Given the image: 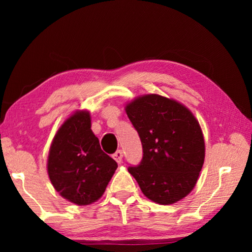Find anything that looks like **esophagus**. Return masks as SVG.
Segmentation results:
<instances>
[{
    "mask_svg": "<svg viewBox=\"0 0 252 252\" xmlns=\"http://www.w3.org/2000/svg\"><path fill=\"white\" fill-rule=\"evenodd\" d=\"M112 157H113V159L118 162V163H120V162L122 161L123 153H122V151H121V150H118L116 153H114V155H113Z\"/></svg>",
    "mask_w": 252,
    "mask_h": 252,
    "instance_id": "obj_1",
    "label": "esophagus"
}]
</instances>
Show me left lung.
I'll return each mask as SVG.
<instances>
[{"label":"left lung","instance_id":"1","mask_svg":"<svg viewBox=\"0 0 252 252\" xmlns=\"http://www.w3.org/2000/svg\"><path fill=\"white\" fill-rule=\"evenodd\" d=\"M126 112L143 149L140 164L127 170L143 194L164 206L187 197L198 181L206 150L192 112L159 94L135 97L126 105Z\"/></svg>","mask_w":252,"mask_h":252}]
</instances>
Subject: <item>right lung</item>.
<instances>
[{
	"mask_svg": "<svg viewBox=\"0 0 252 252\" xmlns=\"http://www.w3.org/2000/svg\"><path fill=\"white\" fill-rule=\"evenodd\" d=\"M118 163L102 151L91 130L89 111H76L63 122L51 143L48 173L67 201L88 206L104 193Z\"/></svg>",
	"mask_w": 252,
	"mask_h": 252,
	"instance_id": "1",
	"label": "right lung"
}]
</instances>
